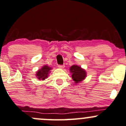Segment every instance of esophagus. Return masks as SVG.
<instances>
[{"label": "esophagus", "mask_w": 126, "mask_h": 126, "mask_svg": "<svg viewBox=\"0 0 126 126\" xmlns=\"http://www.w3.org/2000/svg\"><path fill=\"white\" fill-rule=\"evenodd\" d=\"M58 67H59V69H63L64 68V65H59V66H58Z\"/></svg>", "instance_id": "34e87169"}]
</instances>
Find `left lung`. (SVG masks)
Returning <instances> with one entry per match:
<instances>
[{"mask_svg":"<svg viewBox=\"0 0 126 126\" xmlns=\"http://www.w3.org/2000/svg\"><path fill=\"white\" fill-rule=\"evenodd\" d=\"M69 71L71 74L72 78L75 84L80 83L87 77V72L85 70L77 64H74L70 66Z\"/></svg>","mask_w":126,"mask_h":126,"instance_id":"8db88e82","label":"left lung"}]
</instances>
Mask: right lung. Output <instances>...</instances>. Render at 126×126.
Wrapping results in <instances>:
<instances>
[{
	"instance_id": "right-lung-1",
	"label": "right lung",
	"mask_w": 126,
	"mask_h": 126,
	"mask_svg": "<svg viewBox=\"0 0 126 126\" xmlns=\"http://www.w3.org/2000/svg\"><path fill=\"white\" fill-rule=\"evenodd\" d=\"M52 69V67H49V66L45 64L41 67L40 69L36 71V77L39 80H42L44 81V79L48 78L49 73L51 72V70Z\"/></svg>"
}]
</instances>
